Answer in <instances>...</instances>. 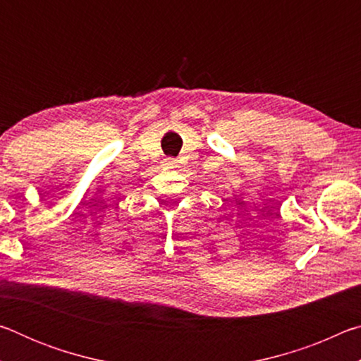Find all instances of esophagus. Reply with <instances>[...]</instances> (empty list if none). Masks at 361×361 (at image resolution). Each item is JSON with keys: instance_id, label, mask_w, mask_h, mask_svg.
<instances>
[{"instance_id": "1", "label": "esophagus", "mask_w": 361, "mask_h": 361, "mask_svg": "<svg viewBox=\"0 0 361 361\" xmlns=\"http://www.w3.org/2000/svg\"><path fill=\"white\" fill-rule=\"evenodd\" d=\"M164 162H166L167 167H173L175 166V159H166V161H164Z\"/></svg>"}]
</instances>
